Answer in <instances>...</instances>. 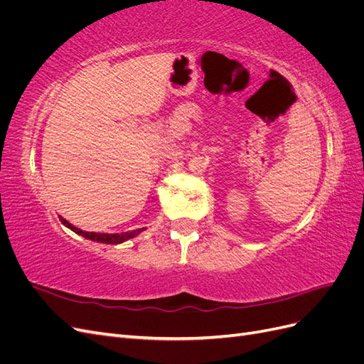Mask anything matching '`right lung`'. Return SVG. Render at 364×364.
Instances as JSON below:
<instances>
[{
    "label": "right lung",
    "mask_w": 364,
    "mask_h": 364,
    "mask_svg": "<svg viewBox=\"0 0 364 364\" xmlns=\"http://www.w3.org/2000/svg\"><path fill=\"white\" fill-rule=\"evenodd\" d=\"M59 218H60L62 225H65L67 228H70L71 230H74L75 234H79V235H82V237H85V238H87V240L98 241V243H106V245H119V243H123V241H126V240H130V238L136 237L139 232H142V230H144V228H141V229H135V230H129V232H123V234L85 232V230H82V229H79V228L73 226L71 223H68L65 218H62V217H59Z\"/></svg>",
    "instance_id": "1"
}]
</instances>
